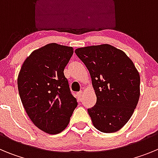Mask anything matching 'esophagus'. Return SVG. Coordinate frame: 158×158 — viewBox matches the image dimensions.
Listing matches in <instances>:
<instances>
[{
	"label": "esophagus",
	"mask_w": 158,
	"mask_h": 158,
	"mask_svg": "<svg viewBox=\"0 0 158 158\" xmlns=\"http://www.w3.org/2000/svg\"><path fill=\"white\" fill-rule=\"evenodd\" d=\"M82 95H83V92L80 91L79 93H77V97L79 98V100H81V98L82 97Z\"/></svg>",
	"instance_id": "1"
}]
</instances>
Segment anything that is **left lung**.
Listing matches in <instances>:
<instances>
[{"mask_svg":"<svg viewBox=\"0 0 158 158\" xmlns=\"http://www.w3.org/2000/svg\"><path fill=\"white\" fill-rule=\"evenodd\" d=\"M87 67L96 96L88 109L93 126L104 133L120 130L129 121L140 96V76L125 53L109 44L75 50Z\"/></svg>","mask_w":158,"mask_h":158,"instance_id":"8db88e82","label":"left lung"}]
</instances>
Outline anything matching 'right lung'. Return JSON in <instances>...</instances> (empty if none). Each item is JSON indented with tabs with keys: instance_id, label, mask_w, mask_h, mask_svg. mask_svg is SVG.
<instances>
[{
	"instance_id": "right-lung-1",
	"label": "right lung",
	"mask_w": 158,
	"mask_h": 158,
	"mask_svg": "<svg viewBox=\"0 0 158 158\" xmlns=\"http://www.w3.org/2000/svg\"><path fill=\"white\" fill-rule=\"evenodd\" d=\"M73 54V47L49 43L26 58L18 75L19 97L27 115L51 135L66 128L77 106L64 75Z\"/></svg>"
}]
</instances>
